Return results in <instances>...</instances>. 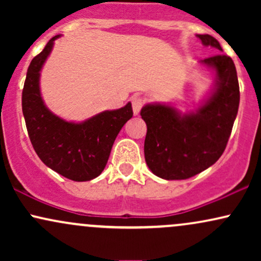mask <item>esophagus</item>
Masks as SVG:
<instances>
[{
  "label": "esophagus",
  "mask_w": 261,
  "mask_h": 261,
  "mask_svg": "<svg viewBox=\"0 0 261 261\" xmlns=\"http://www.w3.org/2000/svg\"><path fill=\"white\" fill-rule=\"evenodd\" d=\"M131 104H133V110L135 115H139L141 108L143 107V99L139 95H135V97L131 98Z\"/></svg>",
  "instance_id": "esophagus-1"
}]
</instances>
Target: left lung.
<instances>
[{
  "label": "left lung",
  "instance_id": "8db88e82",
  "mask_svg": "<svg viewBox=\"0 0 261 261\" xmlns=\"http://www.w3.org/2000/svg\"><path fill=\"white\" fill-rule=\"evenodd\" d=\"M205 46L222 51L214 37L197 34ZM200 64L216 72L215 87L195 113H180L166 104H146L141 116L147 125L145 160L151 172L166 180H181L216 163L232 133L239 107L236 66L229 56L216 54Z\"/></svg>",
  "mask_w": 261,
  "mask_h": 261
}]
</instances>
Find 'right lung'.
<instances>
[{
    "label": "right lung",
    "mask_w": 261,
    "mask_h": 261,
    "mask_svg": "<svg viewBox=\"0 0 261 261\" xmlns=\"http://www.w3.org/2000/svg\"><path fill=\"white\" fill-rule=\"evenodd\" d=\"M55 35L32 60L22 92V109L29 139L45 166L74 181H88L103 172L113 143L133 118L131 103L106 110L82 122H70L50 112L40 94V71L51 53Z\"/></svg>",
    "instance_id": "obj_1"
}]
</instances>
